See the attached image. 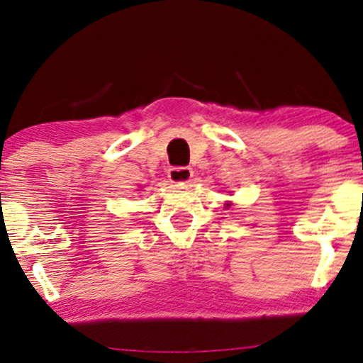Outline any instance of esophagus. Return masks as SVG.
Listing matches in <instances>:
<instances>
[{"mask_svg": "<svg viewBox=\"0 0 363 363\" xmlns=\"http://www.w3.org/2000/svg\"><path fill=\"white\" fill-rule=\"evenodd\" d=\"M167 177L171 182H176V184H184V182H189L192 177V169L191 167H171L167 172Z\"/></svg>", "mask_w": 363, "mask_h": 363, "instance_id": "1", "label": "esophagus"}]
</instances>
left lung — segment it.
Returning <instances> with one entry per match:
<instances>
[{
  "label": "left lung",
  "mask_w": 363,
  "mask_h": 363,
  "mask_svg": "<svg viewBox=\"0 0 363 363\" xmlns=\"http://www.w3.org/2000/svg\"><path fill=\"white\" fill-rule=\"evenodd\" d=\"M229 206H231V203H228V204H226V208H229Z\"/></svg>",
  "instance_id": "8db88e82"
}]
</instances>
